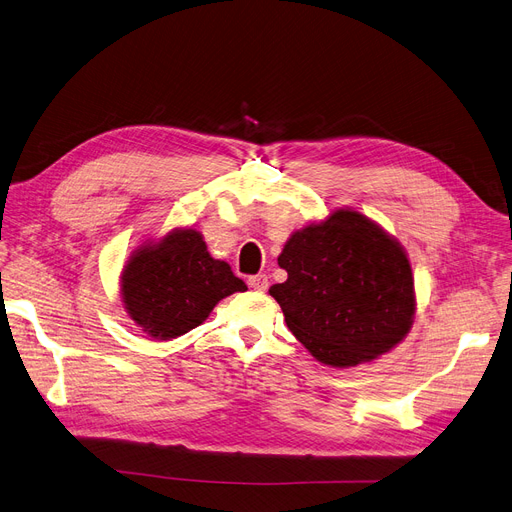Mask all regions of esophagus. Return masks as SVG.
Listing matches in <instances>:
<instances>
[{
  "instance_id": "34e87169",
  "label": "esophagus",
  "mask_w": 512,
  "mask_h": 512,
  "mask_svg": "<svg viewBox=\"0 0 512 512\" xmlns=\"http://www.w3.org/2000/svg\"><path fill=\"white\" fill-rule=\"evenodd\" d=\"M248 285L252 287V289H256V291H264L266 287H269V277L266 275H254V277H250L248 279Z\"/></svg>"
}]
</instances>
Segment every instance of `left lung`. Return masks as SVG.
<instances>
[{
	"label": "left lung",
	"mask_w": 512,
	"mask_h": 512,
	"mask_svg": "<svg viewBox=\"0 0 512 512\" xmlns=\"http://www.w3.org/2000/svg\"><path fill=\"white\" fill-rule=\"evenodd\" d=\"M287 281L269 294L306 350L337 369L396 348L415 319V277L400 243L342 208L291 233L277 258Z\"/></svg>",
	"instance_id": "left-lung-1"
}]
</instances>
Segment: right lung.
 <instances>
[{
	"label": "right lung",
	"instance_id": "obj_1",
	"mask_svg": "<svg viewBox=\"0 0 512 512\" xmlns=\"http://www.w3.org/2000/svg\"><path fill=\"white\" fill-rule=\"evenodd\" d=\"M225 260L210 256L196 229H173L139 246L120 275V296L137 327L175 339L202 325L223 298L246 291Z\"/></svg>",
	"mask_w": 512,
	"mask_h": 512
}]
</instances>
